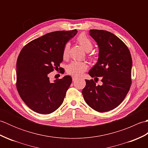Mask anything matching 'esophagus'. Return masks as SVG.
<instances>
[{
	"instance_id": "34e87169",
	"label": "esophagus",
	"mask_w": 148,
	"mask_h": 148,
	"mask_svg": "<svg viewBox=\"0 0 148 148\" xmlns=\"http://www.w3.org/2000/svg\"><path fill=\"white\" fill-rule=\"evenodd\" d=\"M72 81H76V79H78V77H76V76H72Z\"/></svg>"
}]
</instances>
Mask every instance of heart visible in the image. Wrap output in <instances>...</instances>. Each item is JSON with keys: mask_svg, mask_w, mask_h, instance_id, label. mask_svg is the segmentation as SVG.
Returning <instances> with one entry per match:
<instances>
[{"mask_svg": "<svg viewBox=\"0 0 148 148\" xmlns=\"http://www.w3.org/2000/svg\"><path fill=\"white\" fill-rule=\"evenodd\" d=\"M77 41L82 47L83 49L86 52H89L93 48V43L88 37L86 36L84 34H81L77 37ZM69 43H66L64 49H63L62 55L63 58H67L69 56ZM88 68L86 63L83 62L74 61L69 64L67 67V73L73 75L74 76H80L83 74Z\"/></svg>", "mask_w": 148, "mask_h": 148, "instance_id": "obj_1", "label": "heart"}]
</instances>
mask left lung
Wrapping results in <instances>:
<instances>
[{
	"label": "left lung",
	"instance_id": "left-lung-1",
	"mask_svg": "<svg viewBox=\"0 0 148 148\" xmlns=\"http://www.w3.org/2000/svg\"><path fill=\"white\" fill-rule=\"evenodd\" d=\"M90 35L99 46V58L88 74L97 81L101 77L102 84L86 79L82 93L90 108L107 112L120 104L130 90L132 60L127 46L114 34L92 29Z\"/></svg>",
	"mask_w": 148,
	"mask_h": 148
}]
</instances>
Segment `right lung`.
I'll use <instances>...</instances> for the list:
<instances>
[{
  "label": "right lung",
  "instance_id": "1",
  "mask_svg": "<svg viewBox=\"0 0 148 148\" xmlns=\"http://www.w3.org/2000/svg\"><path fill=\"white\" fill-rule=\"evenodd\" d=\"M77 32L72 30L46 34L21 50L16 63V88L21 99L32 111L50 114L64 102L72 77L65 76L51 83L48 74L59 67L65 45Z\"/></svg>",
  "mask_w": 148,
  "mask_h": 148
}]
</instances>
